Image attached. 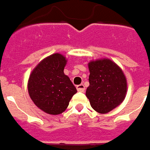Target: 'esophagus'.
<instances>
[{"mask_svg":"<svg viewBox=\"0 0 150 150\" xmlns=\"http://www.w3.org/2000/svg\"><path fill=\"white\" fill-rule=\"evenodd\" d=\"M77 91H80V92H84L85 91V86H84L83 84H81L77 86Z\"/></svg>","mask_w":150,"mask_h":150,"instance_id":"34e87169","label":"esophagus"}]
</instances>
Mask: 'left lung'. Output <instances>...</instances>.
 I'll use <instances>...</instances> for the list:
<instances>
[{
    "label": "left lung",
    "instance_id": "obj_1",
    "mask_svg": "<svg viewBox=\"0 0 150 150\" xmlns=\"http://www.w3.org/2000/svg\"><path fill=\"white\" fill-rule=\"evenodd\" d=\"M90 86L86 95L94 111L106 114L124 101L127 80L123 71L109 59L92 60L88 64Z\"/></svg>",
    "mask_w": 150,
    "mask_h": 150
}]
</instances>
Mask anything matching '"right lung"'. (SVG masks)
<instances>
[{"label":"right lung","instance_id":"add662e5","mask_svg":"<svg viewBox=\"0 0 150 150\" xmlns=\"http://www.w3.org/2000/svg\"><path fill=\"white\" fill-rule=\"evenodd\" d=\"M66 63L63 55L55 53L43 59L30 75L27 85L30 97L47 114L64 112L77 93L69 77L64 73Z\"/></svg>","mask_w":150,"mask_h":150}]
</instances>
